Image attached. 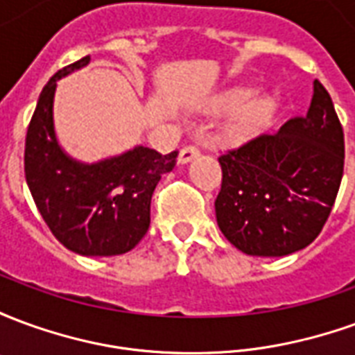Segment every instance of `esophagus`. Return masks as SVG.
Listing matches in <instances>:
<instances>
[{
	"label": "esophagus",
	"instance_id": "34e87169",
	"mask_svg": "<svg viewBox=\"0 0 355 355\" xmlns=\"http://www.w3.org/2000/svg\"><path fill=\"white\" fill-rule=\"evenodd\" d=\"M198 155H200V150H198V148H196V146H186V148H182V150H180V155H178V163H180V165H186V163L193 162V159H196Z\"/></svg>",
	"mask_w": 355,
	"mask_h": 355
}]
</instances>
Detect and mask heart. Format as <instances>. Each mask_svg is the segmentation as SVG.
<instances>
[{
  "label": "heart",
  "instance_id": "b5f03b06",
  "mask_svg": "<svg viewBox=\"0 0 355 355\" xmlns=\"http://www.w3.org/2000/svg\"><path fill=\"white\" fill-rule=\"evenodd\" d=\"M211 114L234 112L223 127L224 137L232 142H241L254 137L274 121L279 110V96L274 93L254 94L253 87H230L216 94L205 104Z\"/></svg>",
  "mask_w": 355,
  "mask_h": 355
}]
</instances>
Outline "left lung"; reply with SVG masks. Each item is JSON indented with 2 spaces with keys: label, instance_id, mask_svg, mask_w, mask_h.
Instances as JSON below:
<instances>
[{
  "label": "left lung",
  "instance_id": "8db88e82",
  "mask_svg": "<svg viewBox=\"0 0 355 355\" xmlns=\"http://www.w3.org/2000/svg\"><path fill=\"white\" fill-rule=\"evenodd\" d=\"M218 162L216 223L232 245L253 257H285L310 245L333 209L344 169V132L325 87L313 81L304 116Z\"/></svg>",
  "mask_w": 355,
  "mask_h": 355
}]
</instances>
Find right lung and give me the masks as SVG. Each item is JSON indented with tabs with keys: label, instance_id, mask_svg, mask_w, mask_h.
<instances>
[{
	"label": "right lung",
	"instance_id": "right-lung-1",
	"mask_svg": "<svg viewBox=\"0 0 355 355\" xmlns=\"http://www.w3.org/2000/svg\"><path fill=\"white\" fill-rule=\"evenodd\" d=\"M89 60L83 57L58 70L43 87L28 127L24 173L43 220L66 249L83 257H114L144 238L152 193L159 178L173 171L178 152L162 155L137 144L85 163L60 146L55 129L57 85Z\"/></svg>",
	"mask_w": 355,
	"mask_h": 355
}]
</instances>
